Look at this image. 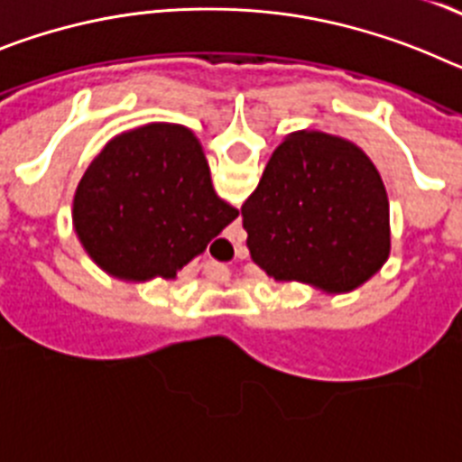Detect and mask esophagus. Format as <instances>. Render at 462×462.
Masks as SVG:
<instances>
[{
  "mask_svg": "<svg viewBox=\"0 0 462 462\" xmlns=\"http://www.w3.org/2000/svg\"><path fill=\"white\" fill-rule=\"evenodd\" d=\"M222 268H224V266H222ZM224 273H228V271H222V275H217V280H226L228 275H224Z\"/></svg>",
  "mask_w": 462,
  "mask_h": 462,
  "instance_id": "esophagus-1",
  "label": "esophagus"
}]
</instances>
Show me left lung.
Here are the masks:
<instances>
[{"label":"left lung","mask_w":462,"mask_h":462,"mask_svg":"<svg viewBox=\"0 0 462 462\" xmlns=\"http://www.w3.org/2000/svg\"><path fill=\"white\" fill-rule=\"evenodd\" d=\"M240 212L252 261L277 282L346 293L389 259L383 182L368 154L340 136L289 134Z\"/></svg>","instance_id":"8db88e82"}]
</instances>
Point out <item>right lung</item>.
<instances>
[{
	"label": "right lung",
	"mask_w": 462,
	"mask_h": 462,
	"mask_svg": "<svg viewBox=\"0 0 462 462\" xmlns=\"http://www.w3.org/2000/svg\"><path fill=\"white\" fill-rule=\"evenodd\" d=\"M236 217L212 189L199 138L169 122L106 143L73 196V226L89 259L129 282L173 280Z\"/></svg>",
	"instance_id": "obj_1"
}]
</instances>
